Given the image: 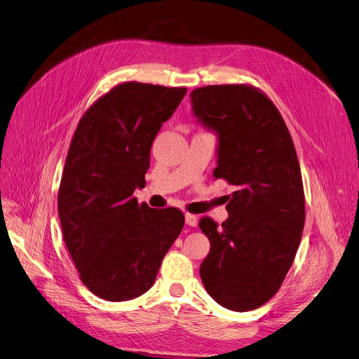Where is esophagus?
Here are the masks:
<instances>
[{
    "label": "esophagus",
    "instance_id": "esophagus-1",
    "mask_svg": "<svg viewBox=\"0 0 359 359\" xmlns=\"http://www.w3.org/2000/svg\"><path fill=\"white\" fill-rule=\"evenodd\" d=\"M185 223H187L188 226H191V227H197V224H198V218H197V215L187 214V215H185Z\"/></svg>",
    "mask_w": 359,
    "mask_h": 359
}]
</instances>
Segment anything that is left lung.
I'll list each match as a JSON object with an SVG mask.
<instances>
[{
    "label": "left lung",
    "instance_id": "8db88e82",
    "mask_svg": "<svg viewBox=\"0 0 359 359\" xmlns=\"http://www.w3.org/2000/svg\"><path fill=\"white\" fill-rule=\"evenodd\" d=\"M189 97L197 121L218 137L214 177L236 188L222 226L200 219L210 241L200 278L218 305L252 311L278 292L300 244L305 197L296 149L278 107L253 86L212 85Z\"/></svg>",
    "mask_w": 359,
    "mask_h": 359
}]
</instances>
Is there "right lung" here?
<instances>
[{
  "mask_svg": "<svg viewBox=\"0 0 359 359\" xmlns=\"http://www.w3.org/2000/svg\"><path fill=\"white\" fill-rule=\"evenodd\" d=\"M187 88L126 81L80 119L63 168L57 206L67 249L80 279L109 302L140 297L156 280L182 232L179 209L137 205L150 149Z\"/></svg>",
  "mask_w": 359,
  "mask_h": 359,
  "instance_id": "add662e5",
  "label": "right lung"
}]
</instances>
